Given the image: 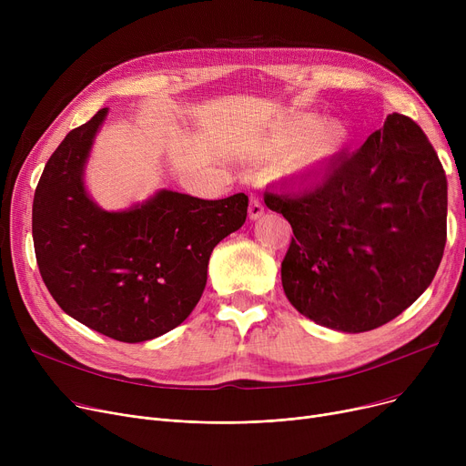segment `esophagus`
I'll use <instances>...</instances> for the list:
<instances>
[{"label": "esophagus", "instance_id": "1", "mask_svg": "<svg viewBox=\"0 0 466 466\" xmlns=\"http://www.w3.org/2000/svg\"><path fill=\"white\" fill-rule=\"evenodd\" d=\"M264 213V206H262V202H260V198L258 196H251V202H249V218H258L260 215Z\"/></svg>", "mask_w": 466, "mask_h": 466}]
</instances>
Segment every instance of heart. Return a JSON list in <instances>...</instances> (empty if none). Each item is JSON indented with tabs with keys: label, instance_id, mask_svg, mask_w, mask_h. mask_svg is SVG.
Instances as JSON below:
<instances>
[{
	"label": "heart",
	"instance_id": "heart-1",
	"mask_svg": "<svg viewBox=\"0 0 466 466\" xmlns=\"http://www.w3.org/2000/svg\"><path fill=\"white\" fill-rule=\"evenodd\" d=\"M304 132L308 134L289 157L287 164L290 169L309 167L313 164H319L330 158L341 149V147H344L348 139V130L339 120H323V122H317L313 127V118L308 115H302V116L292 118L289 128H285V132L278 137V145L295 139Z\"/></svg>",
	"mask_w": 466,
	"mask_h": 466
}]
</instances>
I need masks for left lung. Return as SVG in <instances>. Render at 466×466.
I'll use <instances>...</instances> for the list:
<instances>
[{"instance_id":"left-lung-1","label":"left lung","mask_w":466,"mask_h":466,"mask_svg":"<svg viewBox=\"0 0 466 466\" xmlns=\"http://www.w3.org/2000/svg\"><path fill=\"white\" fill-rule=\"evenodd\" d=\"M292 227L281 262L289 302L317 325L366 332L431 285L446 248L448 181L425 132L385 118L319 176L264 192Z\"/></svg>"}]
</instances>
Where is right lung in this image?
<instances>
[{"instance_id":"right-lung-1","label":"right lung","mask_w":466,"mask_h":466,"mask_svg":"<svg viewBox=\"0 0 466 466\" xmlns=\"http://www.w3.org/2000/svg\"><path fill=\"white\" fill-rule=\"evenodd\" d=\"M107 115L71 130L48 158L34 196L39 274L56 304L88 329L127 344L181 325L198 304L217 243L248 217L243 192L223 200L160 190L128 211H104L83 169Z\"/></svg>"}]
</instances>
